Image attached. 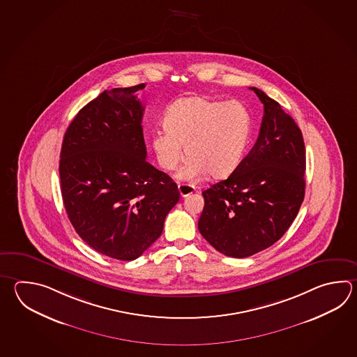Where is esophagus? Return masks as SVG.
<instances>
[{"label": "esophagus", "instance_id": "1", "mask_svg": "<svg viewBox=\"0 0 357 357\" xmlns=\"http://www.w3.org/2000/svg\"><path fill=\"white\" fill-rule=\"evenodd\" d=\"M178 190H179L181 196L187 197L196 190V187L192 185V184H184V183H182V184H178Z\"/></svg>", "mask_w": 357, "mask_h": 357}]
</instances>
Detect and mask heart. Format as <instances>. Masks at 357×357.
<instances>
[{"mask_svg":"<svg viewBox=\"0 0 357 357\" xmlns=\"http://www.w3.org/2000/svg\"><path fill=\"white\" fill-rule=\"evenodd\" d=\"M164 130L151 135L156 160L170 172L188 160L178 178L192 181L202 175L225 178L239 167L252 132V116L241 102H220L201 96L173 102L162 118Z\"/></svg>","mask_w":357,"mask_h":357,"instance_id":"obj_1","label":"heart"}]
</instances>
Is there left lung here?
<instances>
[{
	"label": "left lung",
	"mask_w": 357,
	"mask_h": 357,
	"mask_svg": "<svg viewBox=\"0 0 357 357\" xmlns=\"http://www.w3.org/2000/svg\"><path fill=\"white\" fill-rule=\"evenodd\" d=\"M264 114L253 149L225 181L204 190L198 230L220 253L245 258L275 244L291 226L305 196V145L281 105L250 88Z\"/></svg>",
	"instance_id": "left-lung-1"
}]
</instances>
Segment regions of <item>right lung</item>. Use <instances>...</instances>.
Masks as SVG:
<instances>
[{
    "mask_svg": "<svg viewBox=\"0 0 357 357\" xmlns=\"http://www.w3.org/2000/svg\"><path fill=\"white\" fill-rule=\"evenodd\" d=\"M145 88L105 90L68 126L61 149V193L81 239L96 252L133 261L156 241L179 201L176 183L146 160Z\"/></svg>",
    "mask_w": 357,
    "mask_h": 357,
    "instance_id": "add662e5",
    "label": "right lung"
}]
</instances>
